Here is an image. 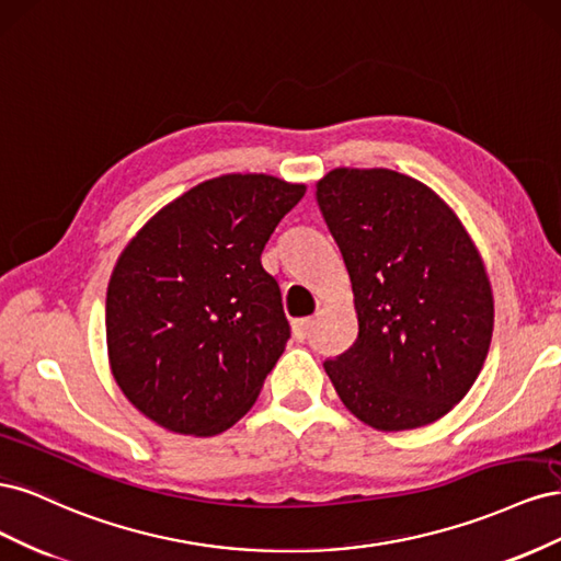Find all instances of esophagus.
<instances>
[{
  "mask_svg": "<svg viewBox=\"0 0 561 561\" xmlns=\"http://www.w3.org/2000/svg\"><path fill=\"white\" fill-rule=\"evenodd\" d=\"M311 328H313V318H299V320H295L293 330H295V339H297V342H304V339H307V334H309Z\"/></svg>",
  "mask_w": 561,
  "mask_h": 561,
  "instance_id": "obj_1",
  "label": "esophagus"
}]
</instances>
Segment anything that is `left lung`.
<instances>
[{"label":"left lung","mask_w":561,"mask_h":561,"mask_svg":"<svg viewBox=\"0 0 561 561\" xmlns=\"http://www.w3.org/2000/svg\"><path fill=\"white\" fill-rule=\"evenodd\" d=\"M316 198L358 313V339L322 367L367 426H428L486 360L494 297L480 252L431 186L388 168H334Z\"/></svg>","instance_id":"1"}]
</instances>
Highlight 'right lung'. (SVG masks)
<instances>
[{
  "instance_id": "add662e5",
  "label": "right lung",
  "mask_w": 561,
  "mask_h": 561,
  "mask_svg": "<svg viewBox=\"0 0 561 561\" xmlns=\"http://www.w3.org/2000/svg\"><path fill=\"white\" fill-rule=\"evenodd\" d=\"M307 186L231 173L196 184L133 236L107 285L112 375L159 426L208 437L257 400L290 325L262 250Z\"/></svg>"
}]
</instances>
